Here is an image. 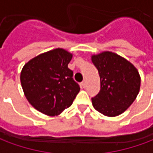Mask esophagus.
<instances>
[{
	"mask_svg": "<svg viewBox=\"0 0 153 153\" xmlns=\"http://www.w3.org/2000/svg\"><path fill=\"white\" fill-rule=\"evenodd\" d=\"M81 85H82L83 88H85V87H86V81H85V80H83V82L81 83Z\"/></svg>",
	"mask_w": 153,
	"mask_h": 153,
	"instance_id": "obj_1",
	"label": "esophagus"
}]
</instances>
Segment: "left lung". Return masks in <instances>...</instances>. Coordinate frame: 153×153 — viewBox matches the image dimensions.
I'll list each match as a JSON object with an SVG mask.
<instances>
[{
  "instance_id": "1",
  "label": "left lung",
  "mask_w": 153,
  "mask_h": 153,
  "mask_svg": "<svg viewBox=\"0 0 153 153\" xmlns=\"http://www.w3.org/2000/svg\"><path fill=\"white\" fill-rule=\"evenodd\" d=\"M100 77L101 89L92 98L98 112L115 117L125 112L138 96L141 78L136 67L118 54L105 51L91 56Z\"/></svg>"
}]
</instances>
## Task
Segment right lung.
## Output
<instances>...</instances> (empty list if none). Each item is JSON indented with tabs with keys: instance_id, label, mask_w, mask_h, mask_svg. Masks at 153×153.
<instances>
[{
	"instance_id": "obj_1",
	"label": "right lung",
	"mask_w": 153,
	"mask_h": 153,
	"mask_svg": "<svg viewBox=\"0 0 153 153\" xmlns=\"http://www.w3.org/2000/svg\"><path fill=\"white\" fill-rule=\"evenodd\" d=\"M73 57L63 48L48 51L25 64L20 82L28 102L44 115L55 116L70 107L80 88L68 64Z\"/></svg>"
}]
</instances>
